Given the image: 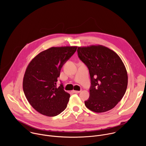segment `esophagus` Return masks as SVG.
<instances>
[{"label":"esophagus","mask_w":146,"mask_h":146,"mask_svg":"<svg viewBox=\"0 0 146 146\" xmlns=\"http://www.w3.org/2000/svg\"><path fill=\"white\" fill-rule=\"evenodd\" d=\"M81 91V90H80V91H74V90H73V93H75V94H78V93H80Z\"/></svg>","instance_id":"1"}]
</instances>
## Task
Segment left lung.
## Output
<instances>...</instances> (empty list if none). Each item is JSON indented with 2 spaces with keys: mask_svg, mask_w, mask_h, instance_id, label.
Wrapping results in <instances>:
<instances>
[{
  "mask_svg": "<svg viewBox=\"0 0 146 146\" xmlns=\"http://www.w3.org/2000/svg\"><path fill=\"white\" fill-rule=\"evenodd\" d=\"M78 56L88 68L91 78L90 97L85 105L103 113L114 108L122 99L128 86L127 70L119 56L102 46L78 47Z\"/></svg>",
  "mask_w": 146,
  "mask_h": 146,
  "instance_id": "left-lung-1",
  "label": "left lung"
}]
</instances>
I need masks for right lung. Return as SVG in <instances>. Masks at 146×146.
Wrapping results in <instances>:
<instances>
[{
    "instance_id": "1",
    "label": "right lung",
    "mask_w": 146,
    "mask_h": 146,
    "mask_svg": "<svg viewBox=\"0 0 146 146\" xmlns=\"http://www.w3.org/2000/svg\"><path fill=\"white\" fill-rule=\"evenodd\" d=\"M77 47H51L38 54L29 63L23 80V90L31 105L40 114L54 117L67 107L70 94L63 84L56 86L62 67Z\"/></svg>"
}]
</instances>
